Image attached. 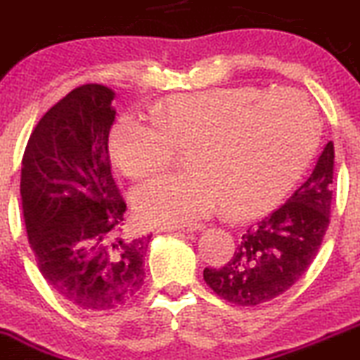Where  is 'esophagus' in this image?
<instances>
[{
	"mask_svg": "<svg viewBox=\"0 0 360 360\" xmlns=\"http://www.w3.org/2000/svg\"><path fill=\"white\" fill-rule=\"evenodd\" d=\"M204 223H195V225H183V226H162V232H174V230H179V232H197V230H204Z\"/></svg>",
	"mask_w": 360,
	"mask_h": 360,
	"instance_id": "obj_1",
	"label": "esophagus"
}]
</instances>
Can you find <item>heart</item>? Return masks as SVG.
<instances>
[{
    "label": "heart",
    "mask_w": 360,
    "mask_h": 360,
    "mask_svg": "<svg viewBox=\"0 0 360 360\" xmlns=\"http://www.w3.org/2000/svg\"><path fill=\"white\" fill-rule=\"evenodd\" d=\"M316 112L302 93L216 87L167 100L158 116L128 110L110 134V155L128 177L162 172L177 148L191 170L162 176L135 193L139 216L186 225L225 204L233 216L264 211L301 177L319 146Z\"/></svg>",
    "instance_id": "b5f03b06"
}]
</instances>
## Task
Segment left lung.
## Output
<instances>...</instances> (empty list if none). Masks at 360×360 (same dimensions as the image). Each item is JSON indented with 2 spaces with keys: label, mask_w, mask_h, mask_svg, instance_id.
Wrapping results in <instances>:
<instances>
[{
  "label": "left lung",
  "mask_w": 360,
  "mask_h": 360,
  "mask_svg": "<svg viewBox=\"0 0 360 360\" xmlns=\"http://www.w3.org/2000/svg\"><path fill=\"white\" fill-rule=\"evenodd\" d=\"M334 144L327 142L311 176L283 205L248 226L233 257L204 269L216 294L237 306H257L287 292L308 271L329 226Z\"/></svg>",
  "instance_id": "1"
}]
</instances>
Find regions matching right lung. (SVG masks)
Instances as JSON below:
<instances>
[{"label":"right lung","mask_w":360,"mask_h":360,"mask_svg":"<svg viewBox=\"0 0 360 360\" xmlns=\"http://www.w3.org/2000/svg\"><path fill=\"white\" fill-rule=\"evenodd\" d=\"M116 93L77 87L38 121L20 170L27 239L41 276L70 304L107 311L144 285L151 236L121 237L127 211L110 174Z\"/></svg>","instance_id":"right-lung-1"}]
</instances>
